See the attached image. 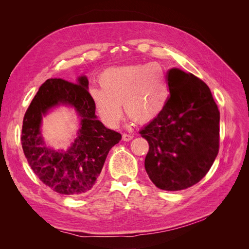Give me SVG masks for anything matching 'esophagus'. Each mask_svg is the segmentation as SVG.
<instances>
[{"instance_id": "1", "label": "esophagus", "mask_w": 249, "mask_h": 249, "mask_svg": "<svg viewBox=\"0 0 249 249\" xmlns=\"http://www.w3.org/2000/svg\"><path fill=\"white\" fill-rule=\"evenodd\" d=\"M133 135H131V134H126V133H124L123 134V140L124 141H130V140H132L133 139Z\"/></svg>"}]
</instances>
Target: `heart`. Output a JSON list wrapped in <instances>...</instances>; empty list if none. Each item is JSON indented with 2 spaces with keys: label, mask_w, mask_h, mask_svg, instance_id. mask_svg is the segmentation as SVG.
Segmentation results:
<instances>
[{
  "label": "heart",
  "mask_w": 249,
  "mask_h": 249,
  "mask_svg": "<svg viewBox=\"0 0 249 249\" xmlns=\"http://www.w3.org/2000/svg\"><path fill=\"white\" fill-rule=\"evenodd\" d=\"M101 89L90 90L97 114L109 126L122 119V103L125 114L138 124L156 118L166 106L169 85L158 64H130L111 67L99 78Z\"/></svg>",
  "instance_id": "heart-1"
}]
</instances>
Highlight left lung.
Masks as SVG:
<instances>
[{
    "instance_id": "left-lung-1",
    "label": "left lung",
    "mask_w": 249,
    "mask_h": 249,
    "mask_svg": "<svg viewBox=\"0 0 249 249\" xmlns=\"http://www.w3.org/2000/svg\"><path fill=\"white\" fill-rule=\"evenodd\" d=\"M169 99L139 132L149 145L144 166L162 190L187 189L207 175L219 150L220 113L205 82L190 72H167Z\"/></svg>"
}]
</instances>
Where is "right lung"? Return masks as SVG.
Returning <instances> with one entry per match:
<instances>
[{
  "instance_id": "obj_1",
  "label": "right lung",
  "mask_w": 249,
  "mask_h": 249,
  "mask_svg": "<svg viewBox=\"0 0 249 249\" xmlns=\"http://www.w3.org/2000/svg\"><path fill=\"white\" fill-rule=\"evenodd\" d=\"M59 104L73 107L81 117V126L69 150L55 152L44 145L40 125L42 116ZM20 139L30 167L44 185L60 194L81 196L94 188L109 150L122 135L96 118L88 80L83 76L78 83L62 79L43 83L25 113Z\"/></svg>"
}]
</instances>
